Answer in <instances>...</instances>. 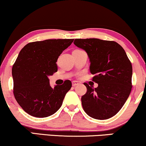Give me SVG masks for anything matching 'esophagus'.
Returning <instances> with one entry per match:
<instances>
[{"label": "esophagus", "instance_id": "1", "mask_svg": "<svg viewBox=\"0 0 146 146\" xmlns=\"http://www.w3.org/2000/svg\"><path fill=\"white\" fill-rule=\"evenodd\" d=\"M79 84V82H76V81H73V82H72V86H73V87H75V86H78Z\"/></svg>", "mask_w": 146, "mask_h": 146}]
</instances>
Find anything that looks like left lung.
<instances>
[{"mask_svg":"<svg viewBox=\"0 0 146 146\" xmlns=\"http://www.w3.org/2000/svg\"><path fill=\"white\" fill-rule=\"evenodd\" d=\"M73 44L84 50L90 61V70L95 75L94 89L86 83L87 92L82 97L84 111L90 117L104 120L115 115L131 91L132 64L125 50L117 42L97 39H75Z\"/></svg>","mask_w":146,"mask_h":146,"instance_id":"left-lung-1","label":"left lung"}]
</instances>
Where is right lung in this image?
<instances>
[{
    "instance_id": "add662e5",
    "label": "right lung",
    "mask_w": 146,
    "mask_h": 146,
    "mask_svg": "<svg viewBox=\"0 0 146 146\" xmlns=\"http://www.w3.org/2000/svg\"><path fill=\"white\" fill-rule=\"evenodd\" d=\"M73 39H54L26 44L12 68L13 94L17 102L29 115L38 118L54 114L71 89L69 80L52 88L48 76L58 71L56 63Z\"/></svg>"
}]
</instances>
